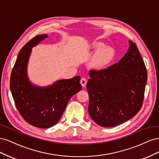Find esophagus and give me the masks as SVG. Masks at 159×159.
I'll use <instances>...</instances> for the list:
<instances>
[{"instance_id":"34e87169","label":"esophagus","mask_w":159,"mask_h":159,"mask_svg":"<svg viewBox=\"0 0 159 159\" xmlns=\"http://www.w3.org/2000/svg\"><path fill=\"white\" fill-rule=\"evenodd\" d=\"M80 83H81V85H82V87H85L86 84H87V80L84 78H81L80 80Z\"/></svg>"}]
</instances>
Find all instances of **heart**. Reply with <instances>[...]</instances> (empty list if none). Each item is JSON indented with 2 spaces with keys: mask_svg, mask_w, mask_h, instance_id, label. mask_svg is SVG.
Listing matches in <instances>:
<instances>
[{
  "mask_svg": "<svg viewBox=\"0 0 159 159\" xmlns=\"http://www.w3.org/2000/svg\"><path fill=\"white\" fill-rule=\"evenodd\" d=\"M95 50L98 52L95 58V65L98 68H102L111 60L113 52L110 48H107L102 42L97 43L95 45Z\"/></svg>",
  "mask_w": 159,
  "mask_h": 159,
  "instance_id": "b5f03b06",
  "label": "heart"
}]
</instances>
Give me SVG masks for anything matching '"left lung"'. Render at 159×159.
<instances>
[{"instance_id":"left-lung-1","label":"left lung","mask_w":159,"mask_h":159,"mask_svg":"<svg viewBox=\"0 0 159 159\" xmlns=\"http://www.w3.org/2000/svg\"><path fill=\"white\" fill-rule=\"evenodd\" d=\"M129 43V50L117 63L89 72L88 111L99 126L119 125L136 115L143 105L147 68L135 43Z\"/></svg>"}]
</instances>
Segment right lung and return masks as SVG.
<instances>
[{
    "label": "right lung",
    "instance_id": "add662e5",
    "mask_svg": "<svg viewBox=\"0 0 159 159\" xmlns=\"http://www.w3.org/2000/svg\"><path fill=\"white\" fill-rule=\"evenodd\" d=\"M46 34L34 37L19 52L11 76L10 88L16 107L22 118L34 127L49 128L59 121L70 98L81 89L80 76L61 80L40 88L28 79L26 68L32 48Z\"/></svg>",
    "mask_w": 159,
    "mask_h": 159
}]
</instances>
